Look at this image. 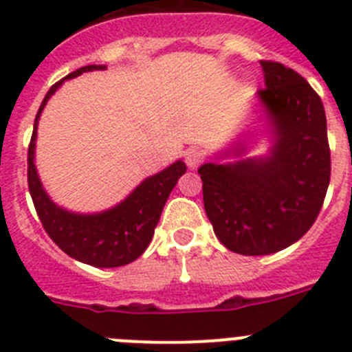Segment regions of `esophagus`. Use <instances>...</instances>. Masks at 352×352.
<instances>
[{
    "mask_svg": "<svg viewBox=\"0 0 352 352\" xmlns=\"http://www.w3.org/2000/svg\"><path fill=\"white\" fill-rule=\"evenodd\" d=\"M185 162H187L188 169H197L203 164V153H199L197 149H188L185 155Z\"/></svg>",
    "mask_w": 352,
    "mask_h": 352,
    "instance_id": "34e87169",
    "label": "esophagus"
}]
</instances>
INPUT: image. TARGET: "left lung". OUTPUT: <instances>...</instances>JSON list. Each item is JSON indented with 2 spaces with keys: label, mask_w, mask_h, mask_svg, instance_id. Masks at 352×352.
<instances>
[{
  "label": "left lung",
  "mask_w": 352,
  "mask_h": 352,
  "mask_svg": "<svg viewBox=\"0 0 352 352\" xmlns=\"http://www.w3.org/2000/svg\"><path fill=\"white\" fill-rule=\"evenodd\" d=\"M258 90L272 128L267 156L240 158L244 142L224 153L235 162H208L197 173L213 231L230 251L262 256L292 245L322 208L331 176L326 112L319 94L294 69L260 62Z\"/></svg>",
  "instance_id": "left-lung-1"
}]
</instances>
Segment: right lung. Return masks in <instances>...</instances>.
<instances>
[{"label": "right lung", "mask_w": 352, "mask_h": 352, "mask_svg": "<svg viewBox=\"0 0 352 352\" xmlns=\"http://www.w3.org/2000/svg\"><path fill=\"white\" fill-rule=\"evenodd\" d=\"M98 69H104V65H85L67 74L64 80ZM64 80L56 82L47 90L35 117L28 147L30 196L46 233L65 254L92 267L126 265L135 262L147 249L156 224L160 221L165 201L178 179L187 173V165L182 160L174 162L162 173L144 179L122 203L107 212L83 215V213H73L60 208L51 201L38 179L37 167H35V139H37L38 117L46 107L47 99L55 94Z\"/></svg>", "instance_id": "1"}]
</instances>
